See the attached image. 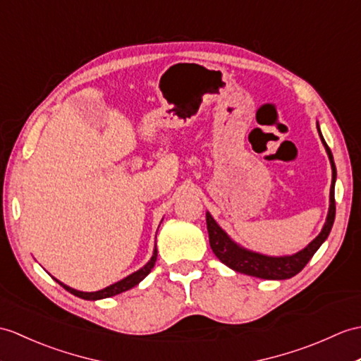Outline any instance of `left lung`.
Listing matches in <instances>:
<instances>
[{
    "mask_svg": "<svg viewBox=\"0 0 361 361\" xmlns=\"http://www.w3.org/2000/svg\"><path fill=\"white\" fill-rule=\"evenodd\" d=\"M317 130L323 146L326 149V154L329 157L331 169H332V184L329 192V211L326 221L322 228V232L309 243V245L298 250L297 254L292 255H281V257H272L264 255L254 250L246 249L240 246L237 241H233L228 232L220 228V224L214 220V216L206 212V223H207V232H209V245H211L214 254L231 269L240 274H246L250 276H257V279L263 280H288L297 275L303 267L307 264L309 259L314 257L326 238L329 237V232L332 229V224L335 220V180H337V169H335L334 157L331 149L326 145V141L322 135L320 124L317 121Z\"/></svg>",
    "mask_w": 361,
    "mask_h": 361,
    "instance_id": "1",
    "label": "left lung"
}]
</instances>
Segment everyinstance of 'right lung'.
Listing matches in <instances>:
<instances>
[{"instance_id":"right-lung-1","label":"right lung","mask_w":361,"mask_h":361,"mask_svg":"<svg viewBox=\"0 0 361 361\" xmlns=\"http://www.w3.org/2000/svg\"><path fill=\"white\" fill-rule=\"evenodd\" d=\"M161 221H163V220H161ZM157 254H158V250H157V243H155V249H154L152 257H150L149 262H147L145 266H142L141 269H138V271H135L133 274L128 275V276H126V279H123V280H120V281H116V283L111 284V286H107V288H104V289H102V290H97V292H82V290H77V289H73V288H71V286H67V284L61 283L60 280L55 279V281L60 283L61 286H63L67 292H71V294H73L75 297H80V298H82V300L95 301V300L109 298V297L118 295V294H121V292H126V290L132 289L133 286H137V284H138L140 281L145 280L146 276L149 275V272L152 271V267L155 266Z\"/></svg>"}]
</instances>
